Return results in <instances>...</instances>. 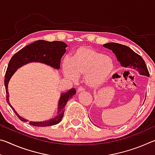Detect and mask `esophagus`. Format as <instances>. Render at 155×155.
Instances as JSON below:
<instances>
[{"instance_id": "1", "label": "esophagus", "mask_w": 155, "mask_h": 155, "mask_svg": "<svg viewBox=\"0 0 155 155\" xmlns=\"http://www.w3.org/2000/svg\"><path fill=\"white\" fill-rule=\"evenodd\" d=\"M85 89L82 87H78L77 89V92L78 93H81V92H85Z\"/></svg>"}]
</instances>
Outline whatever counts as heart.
<instances>
[{
  "mask_svg": "<svg viewBox=\"0 0 155 155\" xmlns=\"http://www.w3.org/2000/svg\"><path fill=\"white\" fill-rule=\"evenodd\" d=\"M63 70L65 77L75 81L78 75H84L88 86L99 87L105 83L114 70V62L109 56L93 48L82 46L75 51L71 60L63 61Z\"/></svg>",
  "mask_w": 155,
  "mask_h": 155,
  "instance_id": "heart-1",
  "label": "heart"
}]
</instances>
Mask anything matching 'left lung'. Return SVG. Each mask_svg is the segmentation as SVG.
I'll return each mask as SVG.
<instances>
[{
	"instance_id": "obj_1",
	"label": "left lung",
	"mask_w": 155,
	"mask_h": 155,
	"mask_svg": "<svg viewBox=\"0 0 155 155\" xmlns=\"http://www.w3.org/2000/svg\"><path fill=\"white\" fill-rule=\"evenodd\" d=\"M104 48L111 50L123 67H128L137 70L141 75L149 77V72L142 57L136 53L129 47L117 43L104 44Z\"/></svg>"
}]
</instances>
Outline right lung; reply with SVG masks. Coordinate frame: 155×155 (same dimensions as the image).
<instances>
[{
	"instance_id": "right-lung-1",
	"label": "right lung",
	"mask_w": 155,
	"mask_h": 155,
	"mask_svg": "<svg viewBox=\"0 0 155 155\" xmlns=\"http://www.w3.org/2000/svg\"><path fill=\"white\" fill-rule=\"evenodd\" d=\"M66 47L67 45L63 41L38 40L24 47L20 51L16 52L14 55H13L12 59H10L5 76V86L7 94L6 101L21 121L27 122V120L20 117L13 108L9 101V93L7 91V86H8L10 78L12 77V75L14 74V72L16 71L18 68L30 62H41L51 65L56 69H59L60 68L61 59L65 52ZM75 94L76 90L74 88L71 89L64 94H61V98L59 101L57 115L54 118L40 122H29L28 124L34 126V127H48V126L58 124L59 122H61L63 116H64L65 104L68 103V100L71 98Z\"/></svg>"
}]
</instances>
